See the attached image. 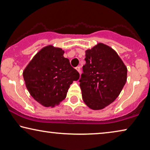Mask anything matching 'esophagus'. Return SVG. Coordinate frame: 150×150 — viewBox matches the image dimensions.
<instances>
[{"instance_id":"1","label":"esophagus","mask_w":150,"mask_h":150,"mask_svg":"<svg viewBox=\"0 0 150 150\" xmlns=\"http://www.w3.org/2000/svg\"><path fill=\"white\" fill-rule=\"evenodd\" d=\"M75 69H76V70H77L80 74V73H81V69H80V67H76Z\"/></svg>"}]
</instances>
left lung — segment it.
<instances>
[{
  "label": "left lung",
  "mask_w": 150,
  "mask_h": 150,
  "mask_svg": "<svg viewBox=\"0 0 150 150\" xmlns=\"http://www.w3.org/2000/svg\"><path fill=\"white\" fill-rule=\"evenodd\" d=\"M85 61L79 81L83 100L91 109L101 110L119 96L127 69L118 54L102 43L86 51Z\"/></svg>",
  "instance_id": "8db88e82"
}]
</instances>
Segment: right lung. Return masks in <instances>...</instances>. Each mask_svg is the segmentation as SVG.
I'll return each instance as SVG.
<instances>
[{
    "label": "right lung",
    "instance_id": "obj_1",
    "mask_svg": "<svg viewBox=\"0 0 150 150\" xmlns=\"http://www.w3.org/2000/svg\"><path fill=\"white\" fill-rule=\"evenodd\" d=\"M61 48L47 46L40 50L23 73L26 88L35 100L46 107L59 105L79 73L63 57Z\"/></svg>",
    "mask_w": 150,
    "mask_h": 150
}]
</instances>
